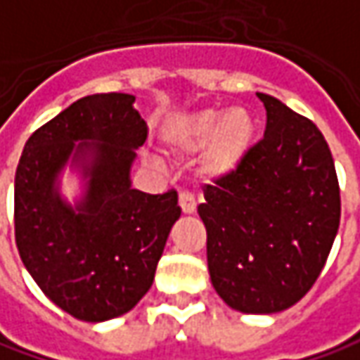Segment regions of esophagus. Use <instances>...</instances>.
I'll use <instances>...</instances> for the list:
<instances>
[{
    "instance_id": "34e87169",
    "label": "esophagus",
    "mask_w": 360,
    "mask_h": 360,
    "mask_svg": "<svg viewBox=\"0 0 360 360\" xmlns=\"http://www.w3.org/2000/svg\"><path fill=\"white\" fill-rule=\"evenodd\" d=\"M179 207L185 215H191V213H195V209H197V201H195V197H193L191 193H181Z\"/></svg>"
}]
</instances>
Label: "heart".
<instances>
[{"mask_svg": "<svg viewBox=\"0 0 360 360\" xmlns=\"http://www.w3.org/2000/svg\"><path fill=\"white\" fill-rule=\"evenodd\" d=\"M257 121L247 107H205L175 119L163 133L173 155L201 151L197 171L205 181H223L237 173L251 153Z\"/></svg>", "mask_w": 360, "mask_h": 360, "instance_id": "heart-1", "label": "heart"}]
</instances>
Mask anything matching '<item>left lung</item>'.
Returning <instances> with one entry per match:
<instances>
[{"instance_id": "1", "label": "left lung", "mask_w": 360, "mask_h": 360, "mask_svg": "<svg viewBox=\"0 0 360 360\" xmlns=\"http://www.w3.org/2000/svg\"><path fill=\"white\" fill-rule=\"evenodd\" d=\"M265 137L237 173L205 185L197 207L207 229V265L231 309L271 315L299 303L327 263L341 221L339 181L323 133L279 99Z\"/></svg>"}]
</instances>
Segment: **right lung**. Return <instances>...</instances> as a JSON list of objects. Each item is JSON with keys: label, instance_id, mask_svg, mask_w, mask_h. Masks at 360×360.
<instances>
[{"label": "right lung", "instance_id": "1", "mask_svg": "<svg viewBox=\"0 0 360 360\" xmlns=\"http://www.w3.org/2000/svg\"><path fill=\"white\" fill-rule=\"evenodd\" d=\"M135 95L81 97L27 139L15 171V243L39 289L71 316L101 323L125 315L151 289L177 191L131 187L147 139ZM69 165L84 179L75 204L60 195Z\"/></svg>", "mask_w": 360, "mask_h": 360}]
</instances>
